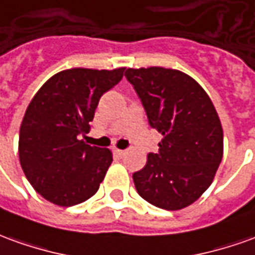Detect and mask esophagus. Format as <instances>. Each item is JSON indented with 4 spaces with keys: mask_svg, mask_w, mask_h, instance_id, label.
Returning a JSON list of instances; mask_svg holds the SVG:
<instances>
[{
    "mask_svg": "<svg viewBox=\"0 0 255 255\" xmlns=\"http://www.w3.org/2000/svg\"><path fill=\"white\" fill-rule=\"evenodd\" d=\"M113 152H115L116 156H119V157H123V156L126 154V150H120V149H115Z\"/></svg>",
    "mask_w": 255,
    "mask_h": 255,
    "instance_id": "esophagus-1",
    "label": "esophagus"
}]
</instances>
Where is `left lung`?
<instances>
[{
  "instance_id": "obj_1",
  "label": "left lung",
  "mask_w": 255,
  "mask_h": 255,
  "mask_svg": "<svg viewBox=\"0 0 255 255\" xmlns=\"http://www.w3.org/2000/svg\"><path fill=\"white\" fill-rule=\"evenodd\" d=\"M147 116L163 135L133 183L142 199L164 210H181L207 190L224 150V133L214 105L188 74L164 67L127 69Z\"/></svg>"
}]
</instances>
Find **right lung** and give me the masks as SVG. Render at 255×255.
I'll use <instances>...</instances> for the list:
<instances>
[{"instance_id": "add662e5", "label": "right lung", "mask_w": 255, "mask_h": 255, "mask_svg": "<svg viewBox=\"0 0 255 255\" xmlns=\"http://www.w3.org/2000/svg\"><path fill=\"white\" fill-rule=\"evenodd\" d=\"M124 70H65L31 99L19 132V160L28 182L48 202L70 207L99 189L112 152L78 138L88 132L99 99L122 81Z\"/></svg>"}]
</instances>
